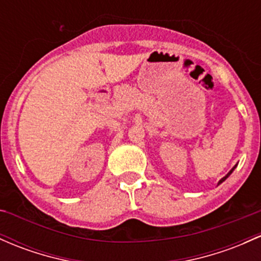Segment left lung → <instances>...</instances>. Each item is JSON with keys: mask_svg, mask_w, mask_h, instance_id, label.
I'll return each instance as SVG.
<instances>
[{"mask_svg": "<svg viewBox=\"0 0 261 261\" xmlns=\"http://www.w3.org/2000/svg\"><path fill=\"white\" fill-rule=\"evenodd\" d=\"M236 167H237V165H236V166H234V167H233V168H231V170H230V171H229V173L227 174V176H225V177H223V178H222V179H220V181L218 182V185H220V183H222V182H224V181H225V179H227V178H228V177H229V176H230V173H231V172H233V171H234V170H236Z\"/></svg>", "mask_w": 261, "mask_h": 261, "instance_id": "obj_1", "label": "left lung"}]
</instances>
